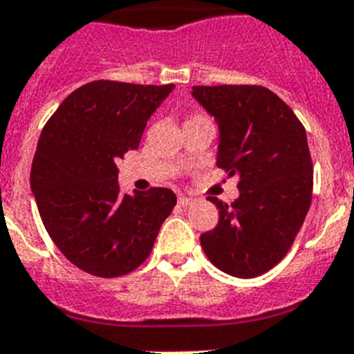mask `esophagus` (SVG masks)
I'll return each instance as SVG.
<instances>
[{
    "mask_svg": "<svg viewBox=\"0 0 354 354\" xmlns=\"http://www.w3.org/2000/svg\"><path fill=\"white\" fill-rule=\"evenodd\" d=\"M195 200L187 198V196H179V205L180 207H187V205H192Z\"/></svg>",
    "mask_w": 354,
    "mask_h": 354,
    "instance_id": "obj_1",
    "label": "esophagus"
}]
</instances>
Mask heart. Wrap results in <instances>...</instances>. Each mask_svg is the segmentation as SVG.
<instances>
[{
  "mask_svg": "<svg viewBox=\"0 0 354 354\" xmlns=\"http://www.w3.org/2000/svg\"><path fill=\"white\" fill-rule=\"evenodd\" d=\"M195 118H202V117H195ZM195 118H192V120H195Z\"/></svg>",
  "mask_w": 354,
  "mask_h": 354,
  "instance_id": "obj_1",
  "label": "heart"
}]
</instances>
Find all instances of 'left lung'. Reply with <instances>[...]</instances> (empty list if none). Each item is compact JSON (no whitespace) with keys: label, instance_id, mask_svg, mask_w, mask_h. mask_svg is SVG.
Listing matches in <instances>:
<instances>
[{"label":"left lung","instance_id":"obj_1","mask_svg":"<svg viewBox=\"0 0 354 354\" xmlns=\"http://www.w3.org/2000/svg\"><path fill=\"white\" fill-rule=\"evenodd\" d=\"M193 97L220 127L216 165L239 177V198L200 236L209 261L223 273L253 278L287 255L312 202L314 168L306 133L292 109L257 84L193 86Z\"/></svg>","mask_w":354,"mask_h":354}]
</instances>
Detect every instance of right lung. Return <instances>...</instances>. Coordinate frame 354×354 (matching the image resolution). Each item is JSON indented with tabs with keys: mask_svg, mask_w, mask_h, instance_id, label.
<instances>
[{
	"mask_svg": "<svg viewBox=\"0 0 354 354\" xmlns=\"http://www.w3.org/2000/svg\"><path fill=\"white\" fill-rule=\"evenodd\" d=\"M174 84L86 83L44 126L30 184L42 223L72 264L101 278L134 271L177 204L167 187L120 192L117 161L138 149Z\"/></svg>",
	"mask_w": 354,
	"mask_h": 354,
	"instance_id": "1",
	"label": "right lung"
}]
</instances>
